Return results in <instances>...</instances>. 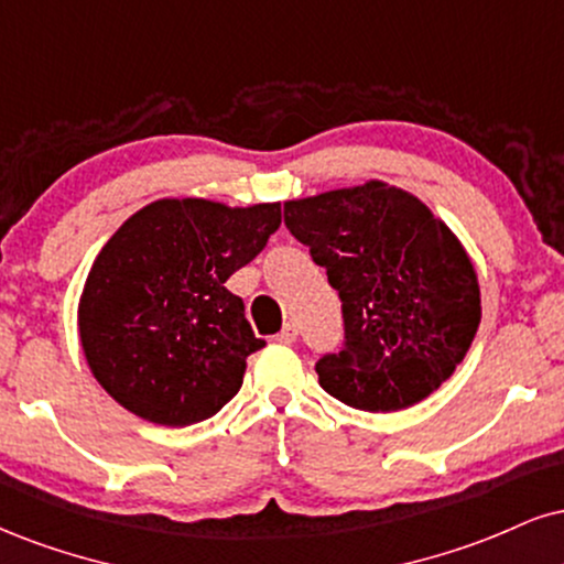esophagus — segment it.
Segmentation results:
<instances>
[{
	"mask_svg": "<svg viewBox=\"0 0 564 564\" xmlns=\"http://www.w3.org/2000/svg\"><path fill=\"white\" fill-rule=\"evenodd\" d=\"M275 341L278 344H294L296 341V325L294 323L283 325V330L275 336Z\"/></svg>",
	"mask_w": 564,
	"mask_h": 564,
	"instance_id": "34e87169",
	"label": "esophagus"
}]
</instances>
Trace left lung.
<instances>
[{"label": "left lung", "instance_id": "8db88e82", "mask_svg": "<svg viewBox=\"0 0 564 564\" xmlns=\"http://www.w3.org/2000/svg\"><path fill=\"white\" fill-rule=\"evenodd\" d=\"M283 220L341 300L344 347L315 365L323 389L365 412L423 402L480 323L476 268L452 228L383 181L291 199Z\"/></svg>", "mask_w": 564, "mask_h": 564}]
</instances>
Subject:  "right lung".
<instances>
[{"instance_id": "obj_1", "label": "right lung", "mask_w": 564, "mask_h": 564, "mask_svg": "<svg viewBox=\"0 0 564 564\" xmlns=\"http://www.w3.org/2000/svg\"><path fill=\"white\" fill-rule=\"evenodd\" d=\"M281 226V205L158 199L112 234L88 270L78 334L101 389L158 425L199 423L243 383L262 349L226 281Z\"/></svg>"}]
</instances>
